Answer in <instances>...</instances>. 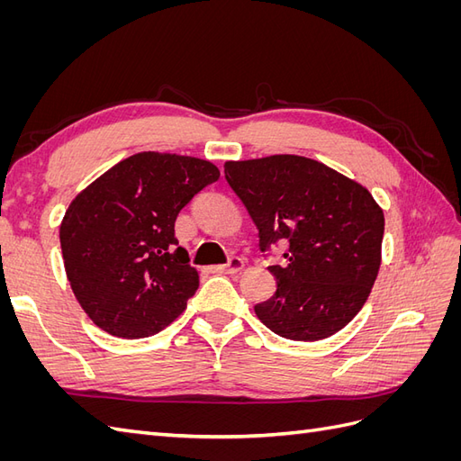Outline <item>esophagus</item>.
Wrapping results in <instances>:
<instances>
[{
  "label": "esophagus",
  "instance_id": "34e87169",
  "mask_svg": "<svg viewBox=\"0 0 461 461\" xmlns=\"http://www.w3.org/2000/svg\"><path fill=\"white\" fill-rule=\"evenodd\" d=\"M244 269V259L242 258H230L225 265H215V267H209L212 273H225V275H236Z\"/></svg>",
  "mask_w": 461,
  "mask_h": 461
}]
</instances>
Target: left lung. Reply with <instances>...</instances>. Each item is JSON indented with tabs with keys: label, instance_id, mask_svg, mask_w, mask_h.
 Listing matches in <instances>:
<instances>
[{
	"label": "left lung",
	"instance_id": "1",
	"mask_svg": "<svg viewBox=\"0 0 461 461\" xmlns=\"http://www.w3.org/2000/svg\"><path fill=\"white\" fill-rule=\"evenodd\" d=\"M225 178L269 254L285 240V265H271L276 292L256 305L275 334L313 342L339 332L364 308L381 267L384 215L367 188L302 156L227 161Z\"/></svg>",
	"mask_w": 461,
	"mask_h": 461
}]
</instances>
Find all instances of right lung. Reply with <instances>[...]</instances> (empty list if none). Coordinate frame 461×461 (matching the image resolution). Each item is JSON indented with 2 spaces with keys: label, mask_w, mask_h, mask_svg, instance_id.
I'll return each instance as SVG.
<instances>
[{
  "label": "right lung",
  "mask_w": 461,
  "mask_h": 461,
  "mask_svg": "<svg viewBox=\"0 0 461 461\" xmlns=\"http://www.w3.org/2000/svg\"><path fill=\"white\" fill-rule=\"evenodd\" d=\"M217 178L209 161L142 151L71 202L59 229L65 271L97 327L119 339H146L185 312L198 271L175 239V221Z\"/></svg>",
  "instance_id": "add662e5"
}]
</instances>
